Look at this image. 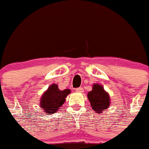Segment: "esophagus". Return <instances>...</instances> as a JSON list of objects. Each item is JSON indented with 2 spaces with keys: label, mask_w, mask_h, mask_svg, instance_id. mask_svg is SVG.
I'll list each match as a JSON object with an SVG mask.
<instances>
[{
  "label": "esophagus",
  "mask_w": 149,
  "mask_h": 149,
  "mask_svg": "<svg viewBox=\"0 0 149 149\" xmlns=\"http://www.w3.org/2000/svg\"><path fill=\"white\" fill-rule=\"evenodd\" d=\"M75 91L77 93H83V92H84V89H83L82 87H79L77 88V89H75Z\"/></svg>",
  "instance_id": "obj_1"
}]
</instances>
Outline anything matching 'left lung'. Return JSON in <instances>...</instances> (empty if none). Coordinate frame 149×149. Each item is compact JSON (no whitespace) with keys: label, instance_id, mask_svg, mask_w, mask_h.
Wrapping results in <instances>:
<instances>
[{"label":"left lung","instance_id":"1","mask_svg":"<svg viewBox=\"0 0 149 149\" xmlns=\"http://www.w3.org/2000/svg\"><path fill=\"white\" fill-rule=\"evenodd\" d=\"M87 97L93 110L98 113L106 110L110 104V95L98 84H93V90L88 93Z\"/></svg>","mask_w":149,"mask_h":149}]
</instances>
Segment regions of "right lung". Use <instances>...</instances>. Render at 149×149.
<instances>
[{
    "label": "right lung",
    "instance_id": "1",
    "mask_svg": "<svg viewBox=\"0 0 149 149\" xmlns=\"http://www.w3.org/2000/svg\"><path fill=\"white\" fill-rule=\"evenodd\" d=\"M70 89H59L57 84H52L43 93L40 98V107L48 114H54L65 101V98L70 94Z\"/></svg>",
    "mask_w": 149,
    "mask_h": 149
}]
</instances>
